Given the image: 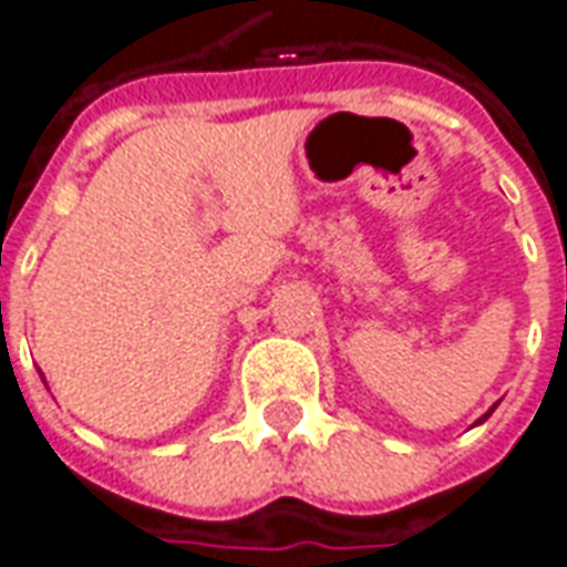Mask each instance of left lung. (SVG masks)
I'll return each instance as SVG.
<instances>
[{"instance_id":"1","label":"left lung","mask_w":567,"mask_h":567,"mask_svg":"<svg viewBox=\"0 0 567 567\" xmlns=\"http://www.w3.org/2000/svg\"><path fill=\"white\" fill-rule=\"evenodd\" d=\"M488 413H492V410H488ZM488 413H486V416H488ZM486 416H483V419H486ZM483 419H480V422H483Z\"/></svg>"}]
</instances>
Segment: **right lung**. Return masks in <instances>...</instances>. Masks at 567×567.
<instances>
[{
    "label": "right lung",
    "instance_id": "1",
    "mask_svg": "<svg viewBox=\"0 0 567 567\" xmlns=\"http://www.w3.org/2000/svg\"><path fill=\"white\" fill-rule=\"evenodd\" d=\"M0 316H2V300H0Z\"/></svg>",
    "mask_w": 567,
    "mask_h": 567
}]
</instances>
